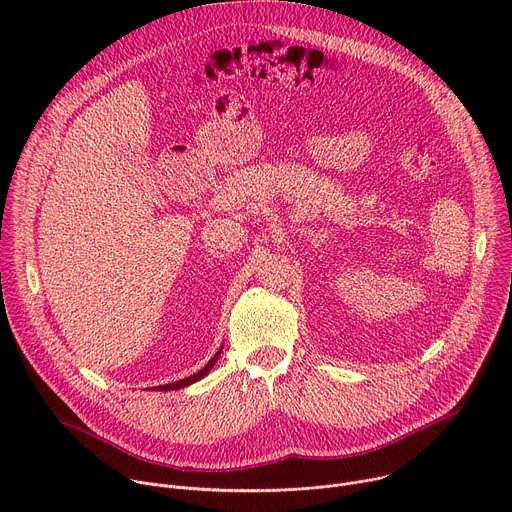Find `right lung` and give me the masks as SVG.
<instances>
[{"label": "right lung", "mask_w": 512, "mask_h": 512, "mask_svg": "<svg viewBox=\"0 0 512 512\" xmlns=\"http://www.w3.org/2000/svg\"><path fill=\"white\" fill-rule=\"evenodd\" d=\"M221 352H223V346L218 348V352L208 360V364L204 369H200L196 375H190V377H186V379H180V381H176V383H168V385H160V387H154V391H176V389H184V387H188V385H192V383H196V381H200L202 377H206L208 373H210V369L214 367L216 364V360H218V356H221Z\"/></svg>", "instance_id": "add662e5"}]
</instances>
